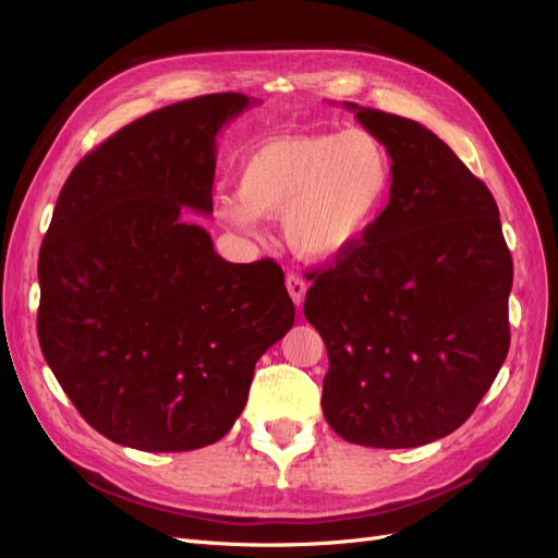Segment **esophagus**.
Here are the masks:
<instances>
[{
  "mask_svg": "<svg viewBox=\"0 0 558 558\" xmlns=\"http://www.w3.org/2000/svg\"><path fill=\"white\" fill-rule=\"evenodd\" d=\"M286 289H289V293L295 302V307H300L302 300H305V295H307V281L302 279L300 275H289V277H286Z\"/></svg>",
  "mask_w": 558,
  "mask_h": 558,
  "instance_id": "obj_1",
  "label": "esophagus"
}]
</instances>
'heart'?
I'll list each match as a JSON object with an SVG mask.
<instances>
[{
    "label": "heart",
    "mask_w": 558,
    "mask_h": 558,
    "mask_svg": "<svg viewBox=\"0 0 558 558\" xmlns=\"http://www.w3.org/2000/svg\"><path fill=\"white\" fill-rule=\"evenodd\" d=\"M391 181V156L363 130L283 134L240 162L238 193L216 195L214 218L256 234L258 216H281L283 238L295 253L328 260L373 228Z\"/></svg>",
    "instance_id": "1"
}]
</instances>
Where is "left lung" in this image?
Returning <instances> with one entry per match:
<instances>
[{"mask_svg":"<svg viewBox=\"0 0 558 558\" xmlns=\"http://www.w3.org/2000/svg\"><path fill=\"white\" fill-rule=\"evenodd\" d=\"M344 107L386 146L393 181L363 242L312 272L320 408L351 445L421 447L465 424L508 356L512 256L492 191L437 134Z\"/></svg>","mask_w":558,"mask_h":558,"instance_id":"obj_1","label":"left lung"}]
</instances>
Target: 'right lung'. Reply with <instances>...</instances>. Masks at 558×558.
I'll list each match as a JSON object with an SVG mask.
<instances>
[{"label":"right lung","instance_id":"right-lung-1","mask_svg":"<svg viewBox=\"0 0 558 558\" xmlns=\"http://www.w3.org/2000/svg\"><path fill=\"white\" fill-rule=\"evenodd\" d=\"M242 93L125 125L64 181L39 253L37 332L78 414L140 451L214 445L242 414L263 353L293 328L281 267L228 263L209 216L216 137Z\"/></svg>","mask_w":558,"mask_h":558}]
</instances>
